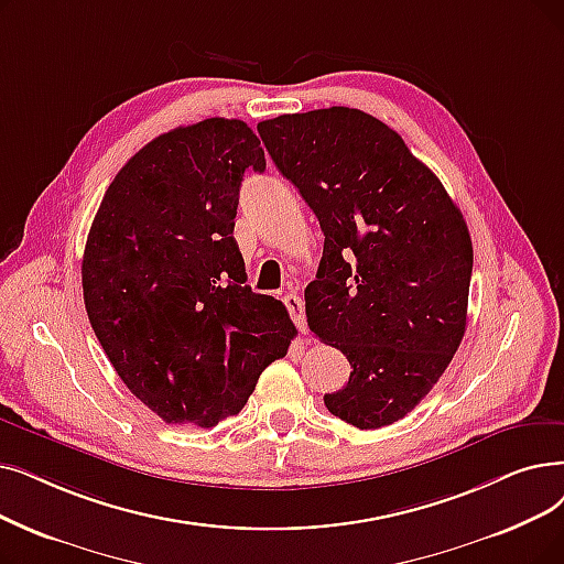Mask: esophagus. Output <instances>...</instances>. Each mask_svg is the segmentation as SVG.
I'll return each instance as SVG.
<instances>
[{
	"label": "esophagus",
	"instance_id": "34e87169",
	"mask_svg": "<svg viewBox=\"0 0 564 564\" xmlns=\"http://www.w3.org/2000/svg\"><path fill=\"white\" fill-rule=\"evenodd\" d=\"M283 304H285V308H288V313H290V317H292V323L297 325V329H300L302 334H306V332H308V325H306V313H304V302H302V297L297 295V292H288V295L283 297Z\"/></svg>",
	"mask_w": 564,
	"mask_h": 564
}]
</instances>
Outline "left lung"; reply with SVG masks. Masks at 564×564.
I'll use <instances>...</instances> for the list:
<instances>
[{
	"label": "left lung",
	"mask_w": 564,
	"mask_h": 564,
	"mask_svg": "<svg viewBox=\"0 0 564 564\" xmlns=\"http://www.w3.org/2000/svg\"><path fill=\"white\" fill-rule=\"evenodd\" d=\"M258 133L325 232L306 317L352 366L325 405L361 431L394 424L445 373L465 334V218L403 138L361 110L281 115Z\"/></svg>",
	"instance_id": "obj_1"
}]
</instances>
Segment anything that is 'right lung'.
I'll use <instances>...</instances> for the list:
<instances>
[{
    "mask_svg": "<svg viewBox=\"0 0 564 564\" xmlns=\"http://www.w3.org/2000/svg\"><path fill=\"white\" fill-rule=\"evenodd\" d=\"M241 119L177 127L129 159L94 216L83 256L91 329L117 376L165 424L237 414L297 336L258 295L232 237L243 173L264 170Z\"/></svg>",
    "mask_w": 564,
    "mask_h": 564,
    "instance_id": "obj_1",
    "label": "right lung"
}]
</instances>
